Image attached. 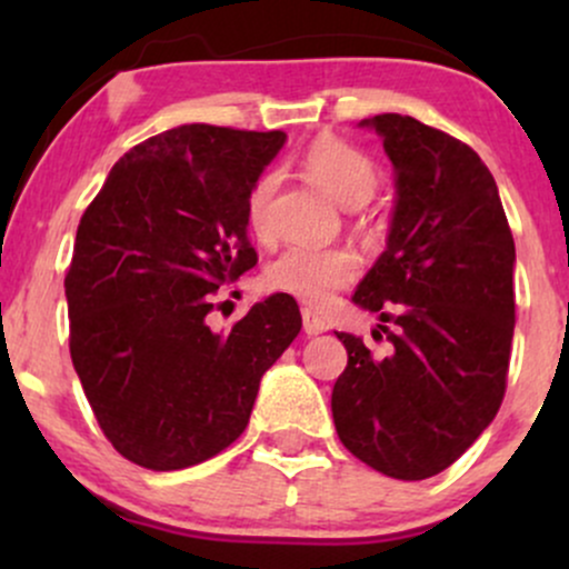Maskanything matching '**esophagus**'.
Masks as SVG:
<instances>
[{
	"label": "esophagus",
	"mask_w": 569,
	"mask_h": 569,
	"mask_svg": "<svg viewBox=\"0 0 569 569\" xmlns=\"http://www.w3.org/2000/svg\"><path fill=\"white\" fill-rule=\"evenodd\" d=\"M302 326H305V335H310V337L323 335V331L329 329L326 318L318 316V312L310 310V307H305V310H302Z\"/></svg>",
	"instance_id": "esophagus-1"
}]
</instances>
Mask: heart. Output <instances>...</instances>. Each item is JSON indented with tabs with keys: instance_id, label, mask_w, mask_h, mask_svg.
Wrapping results in <instances>:
<instances>
[{
	"instance_id": "1",
	"label": "heart",
	"mask_w": 569,
	"mask_h": 569,
	"mask_svg": "<svg viewBox=\"0 0 569 569\" xmlns=\"http://www.w3.org/2000/svg\"><path fill=\"white\" fill-rule=\"evenodd\" d=\"M305 173L323 187L342 206L356 208L375 194L377 173L375 160L363 149L337 139V136H321L305 149L302 154ZM278 189V173L264 171L257 176L246 198V217L251 232L259 240L272 238L270 206ZM361 262L352 248L331 246H291L267 267V286L280 293L297 297L307 305H326L339 289L350 286L358 278Z\"/></svg>"
}]
</instances>
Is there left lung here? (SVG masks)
<instances>
[{
    "instance_id": "1",
    "label": "left lung",
    "mask_w": 569,
    "mask_h": 569,
    "mask_svg": "<svg viewBox=\"0 0 569 569\" xmlns=\"http://www.w3.org/2000/svg\"><path fill=\"white\" fill-rule=\"evenodd\" d=\"M363 126L382 136L398 198L388 248L352 302L393 329L380 326L385 356L337 331L348 367L331 415L358 460L420 481L452 466L506 396L516 248L498 184L468 143L403 114Z\"/></svg>"
}]
</instances>
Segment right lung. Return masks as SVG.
Returning <instances> with one entry per match:
<instances>
[{"instance_id": "1", "label": "right lung", "mask_w": 569, "mask_h": 569, "mask_svg": "<svg viewBox=\"0 0 569 569\" xmlns=\"http://www.w3.org/2000/svg\"><path fill=\"white\" fill-rule=\"evenodd\" d=\"M283 130L179 126L117 160L77 227L69 350L98 426L126 460L179 471L243 433L259 380L302 329L289 293L232 329L208 312L257 264L246 198Z\"/></svg>"}]
</instances>
